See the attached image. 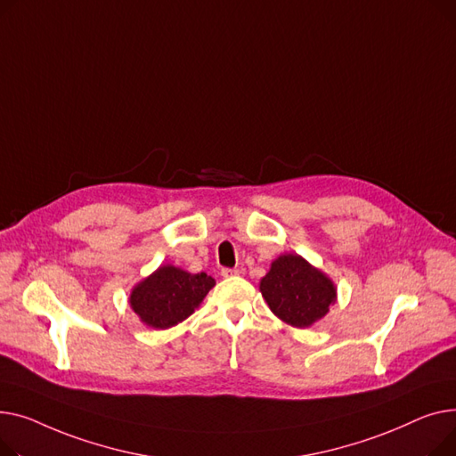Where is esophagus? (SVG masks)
<instances>
[{"label": "esophagus", "instance_id": "1", "mask_svg": "<svg viewBox=\"0 0 456 456\" xmlns=\"http://www.w3.org/2000/svg\"><path fill=\"white\" fill-rule=\"evenodd\" d=\"M221 276L223 278H233V276H239V271H235V269H223Z\"/></svg>", "mask_w": 456, "mask_h": 456}]
</instances>
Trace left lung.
Returning <instances> with one entry per match:
<instances>
[{"label":"left lung","mask_w":456,"mask_h":456,"mask_svg":"<svg viewBox=\"0 0 456 456\" xmlns=\"http://www.w3.org/2000/svg\"><path fill=\"white\" fill-rule=\"evenodd\" d=\"M259 290L271 311L298 330L322 320L337 302L335 281L298 254L276 257L261 278Z\"/></svg>","instance_id":"1"}]
</instances>
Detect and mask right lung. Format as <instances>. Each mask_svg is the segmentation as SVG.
<instances>
[{"label":"right lung","instance_id":"1","mask_svg":"<svg viewBox=\"0 0 456 456\" xmlns=\"http://www.w3.org/2000/svg\"><path fill=\"white\" fill-rule=\"evenodd\" d=\"M211 287L216 280L206 273L191 274L167 263L132 287L128 304L147 328L169 330L195 313Z\"/></svg>","mask_w":456,"mask_h":456}]
</instances>
